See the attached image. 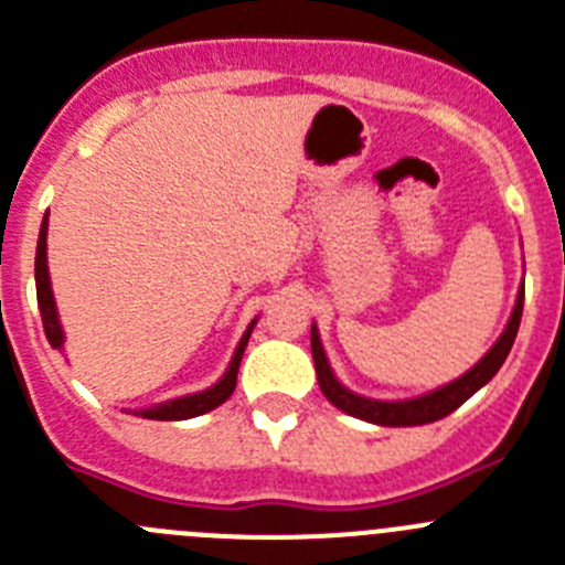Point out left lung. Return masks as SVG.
<instances>
[{"mask_svg":"<svg viewBox=\"0 0 565 565\" xmlns=\"http://www.w3.org/2000/svg\"><path fill=\"white\" fill-rule=\"evenodd\" d=\"M521 312H523V284L518 289L515 307H512L510 320H507L504 332L495 343L490 345V352L472 365L470 371H465L461 377H456L454 383H445L439 388L428 391V394L411 396V399H371V396L354 394V391L345 388L338 377H334L332 365H329L327 352H323V343H320V332L312 323V360H315V374H318V385L323 391L329 403L334 408H340L343 414L358 416V419L371 422V425H385V428H414V425H428V422L441 419V416L454 414L461 403H467L479 388H484L492 377L498 374V369L504 365L507 354H510L512 343H515L518 327H521Z\"/></svg>","mask_w":565,"mask_h":565,"instance_id":"8db88e82","label":"left lung"}]
</instances>
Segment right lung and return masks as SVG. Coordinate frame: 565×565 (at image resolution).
Returning <instances> with one entry per match:
<instances>
[{
	"instance_id": "right-lung-1",
	"label": "right lung",
	"mask_w": 565,
	"mask_h": 565,
	"mask_svg": "<svg viewBox=\"0 0 565 565\" xmlns=\"http://www.w3.org/2000/svg\"><path fill=\"white\" fill-rule=\"evenodd\" d=\"M35 298H39V312H42L44 334H47L50 345H53V349H64V329H61L58 309H55L53 287H50V270H47V216H44L42 231H39V245H35ZM256 320H250V327L245 329V334H242V340H238L236 345V352H233L231 365H227L225 374H222L211 388L196 391V394L177 396V399H169V403H157V405H149V408L131 411V414L143 416V419L177 422V419H191V416H200L213 408H220L227 396L233 394V388H236L238 363H242V354H245V345L247 340H250Z\"/></svg>"
}]
</instances>
